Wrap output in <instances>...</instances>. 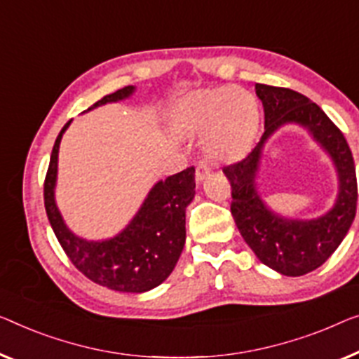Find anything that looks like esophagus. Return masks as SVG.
<instances>
[{"instance_id":"1","label":"esophagus","mask_w":359,"mask_h":359,"mask_svg":"<svg viewBox=\"0 0 359 359\" xmlns=\"http://www.w3.org/2000/svg\"><path fill=\"white\" fill-rule=\"evenodd\" d=\"M210 174H211V169H210V165H208V164H198L196 165L195 179H196L198 184H201V182L205 180Z\"/></svg>"}]
</instances>
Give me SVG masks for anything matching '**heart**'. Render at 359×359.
<instances>
[{"label": "heart", "mask_w": 359, "mask_h": 359, "mask_svg": "<svg viewBox=\"0 0 359 359\" xmlns=\"http://www.w3.org/2000/svg\"><path fill=\"white\" fill-rule=\"evenodd\" d=\"M258 104L242 87L195 90L182 100L177 128L187 137H205V151L214 161L242 158L258 128Z\"/></svg>", "instance_id": "1"}]
</instances>
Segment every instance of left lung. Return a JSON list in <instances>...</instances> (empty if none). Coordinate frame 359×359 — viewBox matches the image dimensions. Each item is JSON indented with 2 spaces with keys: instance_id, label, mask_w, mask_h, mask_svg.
Wrapping results in <instances>:
<instances>
[{
  "instance_id": "left-lung-1",
  "label": "left lung",
  "mask_w": 359,
  "mask_h": 359,
  "mask_svg": "<svg viewBox=\"0 0 359 359\" xmlns=\"http://www.w3.org/2000/svg\"><path fill=\"white\" fill-rule=\"evenodd\" d=\"M255 90L264 108V133L247 158L224 168L232 185L231 211L243 240L261 263L282 276H304L323 266L350 231L358 201L355 161L344 133L306 96L264 83H256ZM288 123L307 128L328 153L339 179L334 206L313 219L277 215L257 191L264 145L279 128Z\"/></svg>"
}]
</instances>
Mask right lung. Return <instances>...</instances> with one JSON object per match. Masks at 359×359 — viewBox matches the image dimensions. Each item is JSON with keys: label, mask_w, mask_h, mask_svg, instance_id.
Instances as JSON below:
<instances>
[{"label": "right lung", "mask_w": 359, "mask_h": 359, "mask_svg": "<svg viewBox=\"0 0 359 359\" xmlns=\"http://www.w3.org/2000/svg\"><path fill=\"white\" fill-rule=\"evenodd\" d=\"M135 90L133 85H128L106 95L87 111L130 98ZM69 126L71 121L56 138L45 179V208L55 235L72 264L98 285L124 293L151 290L170 276L184 250L185 210L195 196V168L158 180L140 210L114 237L106 240L79 237L66 226L55 198L57 154Z\"/></svg>", "instance_id": "1"}]
</instances>
